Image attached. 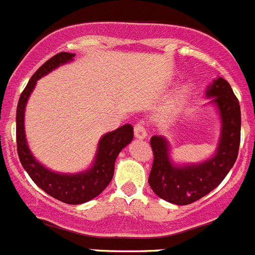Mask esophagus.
Listing matches in <instances>:
<instances>
[{
    "label": "esophagus",
    "mask_w": 255,
    "mask_h": 255,
    "mask_svg": "<svg viewBox=\"0 0 255 255\" xmlns=\"http://www.w3.org/2000/svg\"><path fill=\"white\" fill-rule=\"evenodd\" d=\"M134 134L135 136L139 137V139H144V137L148 136V132H146L145 126H144L143 121H137L134 125Z\"/></svg>",
    "instance_id": "34e87169"
}]
</instances>
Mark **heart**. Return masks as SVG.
Returning <instances> with one entry per match:
<instances>
[{
	"label": "heart",
	"instance_id": "heart-1",
	"mask_svg": "<svg viewBox=\"0 0 255 255\" xmlns=\"http://www.w3.org/2000/svg\"><path fill=\"white\" fill-rule=\"evenodd\" d=\"M182 97H183V95H182V93H178V95L176 96V100H174V101L176 102H179L182 100Z\"/></svg>",
	"mask_w": 255,
	"mask_h": 255
}]
</instances>
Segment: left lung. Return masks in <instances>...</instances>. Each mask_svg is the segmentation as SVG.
<instances>
[{
  "instance_id": "8db88e82",
  "label": "left lung",
  "mask_w": 255,
  "mask_h": 255,
  "mask_svg": "<svg viewBox=\"0 0 255 255\" xmlns=\"http://www.w3.org/2000/svg\"><path fill=\"white\" fill-rule=\"evenodd\" d=\"M207 97H212L223 121L220 143L216 154L200 164L177 167L172 164L164 137L150 139L154 154L149 174V184L155 195L176 205H188L200 200L225 178L238 158L240 145V105L229 82L219 77L207 88Z\"/></svg>"
}]
</instances>
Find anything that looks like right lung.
<instances>
[{
    "instance_id": "add662e5",
    "label": "right lung",
    "mask_w": 255,
    "mask_h": 255,
    "mask_svg": "<svg viewBox=\"0 0 255 255\" xmlns=\"http://www.w3.org/2000/svg\"><path fill=\"white\" fill-rule=\"evenodd\" d=\"M74 55L76 54L73 53L62 51L46 60L30 78L29 83L18 99L17 110H16V143H17V154L21 164L37 187H40L41 190L45 191L51 197L69 205L87 202L96 196H99L109 186L114 177L115 160L119 153L134 137V129L130 124L121 126L115 131L107 132L100 140L99 150L92 167L87 172H82L78 174L54 173L35 160L31 151L29 150L24 131V112L27 99L34 90L37 79L59 67L60 64L72 60Z\"/></svg>"
}]
</instances>
